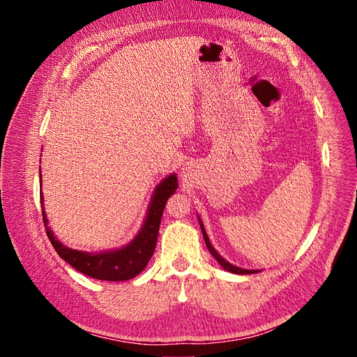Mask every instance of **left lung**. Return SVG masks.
I'll list each match as a JSON object with an SVG mask.
<instances>
[{
    "mask_svg": "<svg viewBox=\"0 0 357 357\" xmlns=\"http://www.w3.org/2000/svg\"><path fill=\"white\" fill-rule=\"evenodd\" d=\"M198 219H199V218H198ZM199 225H201V231H202L204 240H205V245H207L208 252L214 256L215 261H218V262L220 264V266H222L223 269H226V271H229V273H232V274H256V273H259V269H244V268H240V266H235V265L229 264L228 261H225V259H223L218 252H215V248L211 245V243H210V240H208V235H207V232H205V228H204V225H202L201 219H199Z\"/></svg>",
    "mask_w": 357,
    "mask_h": 357,
    "instance_id": "8db88e82",
    "label": "left lung"
}]
</instances>
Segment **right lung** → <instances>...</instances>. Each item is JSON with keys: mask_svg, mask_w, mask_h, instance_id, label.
<instances>
[{"mask_svg": "<svg viewBox=\"0 0 357 357\" xmlns=\"http://www.w3.org/2000/svg\"><path fill=\"white\" fill-rule=\"evenodd\" d=\"M177 186L178 185L176 174H169L168 177L162 180L153 192L146 220L135 238L121 248H114V250L100 253L80 252L63 245L56 236L53 235V232L50 231V226H47L49 222L46 218V211L43 208V201L45 199H43V193H40L43 222H45L46 226V234L53 248H55L56 253L63 259V261L77 269V271L83 273L84 275H89L96 280H105V282H125V280H131L143 271L147 266L150 257L153 256L162 213H164L168 198L176 192Z\"/></svg>", "mask_w": 357, "mask_h": 357, "instance_id": "obj_1", "label": "right lung"}]
</instances>
